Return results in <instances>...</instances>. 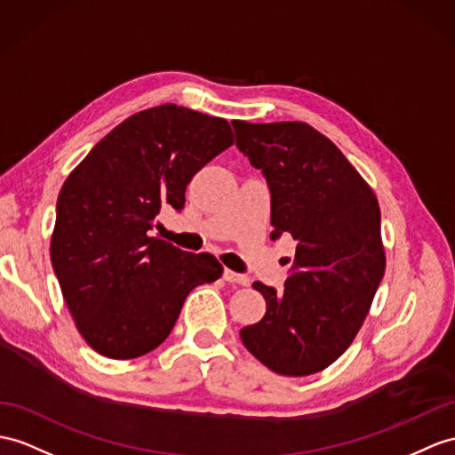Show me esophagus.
<instances>
[{
    "instance_id": "esophagus-1",
    "label": "esophagus",
    "mask_w": 455,
    "mask_h": 455,
    "mask_svg": "<svg viewBox=\"0 0 455 455\" xmlns=\"http://www.w3.org/2000/svg\"><path fill=\"white\" fill-rule=\"evenodd\" d=\"M224 280L229 282V283H239V285H249L251 283V280L247 278V275L237 274V272L228 270V268L224 270Z\"/></svg>"
}]
</instances>
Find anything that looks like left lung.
<instances>
[{"instance_id":"1","label":"left lung","mask_w":455,"mask_h":455,"mask_svg":"<svg viewBox=\"0 0 455 455\" xmlns=\"http://www.w3.org/2000/svg\"><path fill=\"white\" fill-rule=\"evenodd\" d=\"M237 148L272 193V239H297L283 291L254 282L266 315L241 328L264 367L307 376L355 339L386 268L380 206L371 185L323 132L301 121H231Z\"/></svg>"}]
</instances>
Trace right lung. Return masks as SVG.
<instances>
[{"instance_id":"add662e5","label":"right lung","mask_w":455,"mask_h":455,"mask_svg":"<svg viewBox=\"0 0 455 455\" xmlns=\"http://www.w3.org/2000/svg\"><path fill=\"white\" fill-rule=\"evenodd\" d=\"M234 142L226 119L164 104L121 121L65 180L50 257L76 330L100 355L156 349L191 290L224 272L214 254L185 252L150 231Z\"/></svg>"}]
</instances>
